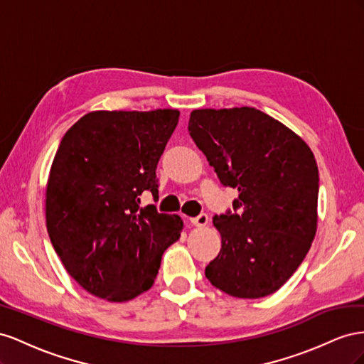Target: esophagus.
I'll return each mask as SVG.
<instances>
[{
	"label": "esophagus",
	"mask_w": 364,
	"mask_h": 364,
	"mask_svg": "<svg viewBox=\"0 0 364 364\" xmlns=\"http://www.w3.org/2000/svg\"><path fill=\"white\" fill-rule=\"evenodd\" d=\"M191 223L196 227H204V225H207V223H209V216H207L205 213H201L198 216L191 218Z\"/></svg>",
	"instance_id": "34e87169"
}]
</instances>
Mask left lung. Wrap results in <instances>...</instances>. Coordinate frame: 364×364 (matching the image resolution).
Wrapping results in <instances>:
<instances>
[{"label":"left lung","instance_id":"obj_1","mask_svg":"<svg viewBox=\"0 0 364 364\" xmlns=\"http://www.w3.org/2000/svg\"><path fill=\"white\" fill-rule=\"evenodd\" d=\"M189 134L221 184L240 193L233 213L213 216L221 250L205 277L233 297L276 293L302 264L317 232L313 151L284 123L250 107L195 109Z\"/></svg>","mask_w":364,"mask_h":364}]
</instances>
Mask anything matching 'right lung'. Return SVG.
I'll list each match as a JSON object with an SVG mask.
<instances>
[{"label":"right lung","instance_id":"1","mask_svg":"<svg viewBox=\"0 0 364 364\" xmlns=\"http://www.w3.org/2000/svg\"><path fill=\"white\" fill-rule=\"evenodd\" d=\"M178 109L91 111L62 137L46 188V223L60 262L76 282L108 302L154 285L183 220L140 207L159 200V160Z\"/></svg>","mask_w":364,"mask_h":364}]
</instances>
